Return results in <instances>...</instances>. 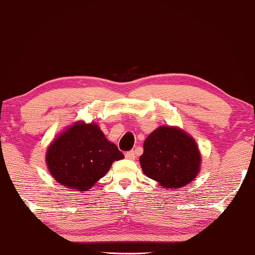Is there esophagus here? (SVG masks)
Segmentation results:
<instances>
[{
    "mask_svg": "<svg viewBox=\"0 0 255 255\" xmlns=\"http://www.w3.org/2000/svg\"><path fill=\"white\" fill-rule=\"evenodd\" d=\"M125 158L128 160H134L135 159V152L134 151H130L125 153Z\"/></svg>",
    "mask_w": 255,
    "mask_h": 255,
    "instance_id": "1",
    "label": "esophagus"
}]
</instances>
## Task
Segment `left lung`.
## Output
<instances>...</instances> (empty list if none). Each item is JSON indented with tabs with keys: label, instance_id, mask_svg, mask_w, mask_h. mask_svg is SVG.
<instances>
[{
	"label": "left lung",
	"instance_id": "1",
	"mask_svg": "<svg viewBox=\"0 0 255 255\" xmlns=\"http://www.w3.org/2000/svg\"><path fill=\"white\" fill-rule=\"evenodd\" d=\"M146 176L162 188L179 189L201 170L202 156L195 139L177 127H159L144 141L139 158Z\"/></svg>",
	"mask_w": 255,
	"mask_h": 255
}]
</instances>
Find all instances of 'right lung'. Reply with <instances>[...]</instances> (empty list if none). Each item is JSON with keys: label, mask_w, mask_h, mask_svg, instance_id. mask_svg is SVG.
<instances>
[{"label": "right lung", "mask_w": 255, "mask_h": 255, "mask_svg": "<svg viewBox=\"0 0 255 255\" xmlns=\"http://www.w3.org/2000/svg\"><path fill=\"white\" fill-rule=\"evenodd\" d=\"M124 155L96 123L75 122L53 139L45 161L53 179L68 189L88 191Z\"/></svg>", "instance_id": "obj_1"}]
</instances>
